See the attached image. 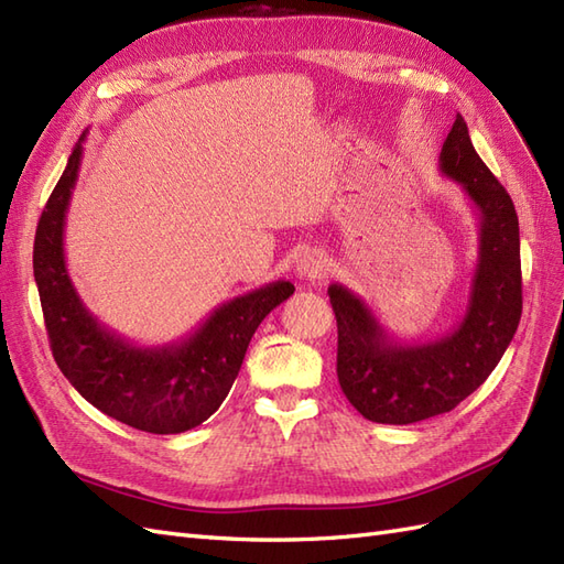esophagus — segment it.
I'll list each match as a JSON object with an SVG mask.
<instances>
[{"mask_svg": "<svg viewBox=\"0 0 564 564\" xmlns=\"http://www.w3.org/2000/svg\"><path fill=\"white\" fill-rule=\"evenodd\" d=\"M295 273L302 281H316V279H324L328 273V264L326 259L319 252H305L295 264Z\"/></svg>", "mask_w": 564, "mask_h": 564, "instance_id": "esophagus-1", "label": "esophagus"}]
</instances>
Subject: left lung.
<instances>
[{"label":"left lung","mask_w":564,"mask_h":564,"mask_svg":"<svg viewBox=\"0 0 564 564\" xmlns=\"http://www.w3.org/2000/svg\"><path fill=\"white\" fill-rule=\"evenodd\" d=\"M438 162L479 216V259L459 322L441 338L395 340L362 297L328 285L338 324V383L350 405L377 424H414L457 408L496 369L522 316L517 212L476 154L459 113Z\"/></svg>","instance_id":"8db88e82"}]
</instances>
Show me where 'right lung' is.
<instances>
[{"mask_svg": "<svg viewBox=\"0 0 564 564\" xmlns=\"http://www.w3.org/2000/svg\"><path fill=\"white\" fill-rule=\"evenodd\" d=\"M83 138L42 209L33 273L52 355L76 391L111 420L148 433H183L221 408L264 316L295 293L273 281L216 307L191 336L135 345L97 322L70 283L64 226L78 181Z\"/></svg>", "mask_w": 564, "mask_h": 564, "instance_id": "right-lung-1", "label": "right lung"}]
</instances>
